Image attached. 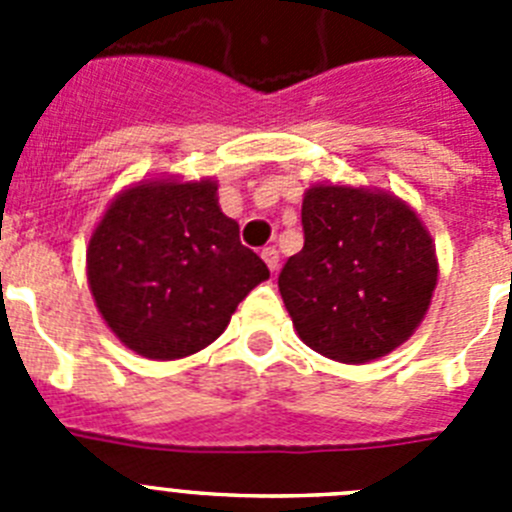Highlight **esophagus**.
Instances as JSON below:
<instances>
[{
  "label": "esophagus",
  "mask_w": 512,
  "mask_h": 512,
  "mask_svg": "<svg viewBox=\"0 0 512 512\" xmlns=\"http://www.w3.org/2000/svg\"><path fill=\"white\" fill-rule=\"evenodd\" d=\"M261 259H264V264L269 266V271L279 269V251H277V248H264V251H261Z\"/></svg>",
  "instance_id": "1"
}]
</instances>
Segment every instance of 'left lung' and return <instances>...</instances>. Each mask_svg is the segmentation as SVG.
<instances>
[{
  "label": "left lung",
  "mask_w": 512,
  "mask_h": 512,
  "mask_svg": "<svg viewBox=\"0 0 512 512\" xmlns=\"http://www.w3.org/2000/svg\"><path fill=\"white\" fill-rule=\"evenodd\" d=\"M302 228L305 246L279 274L302 343L366 364L408 341L438 282L436 246L418 212L384 189L312 184Z\"/></svg>",
  "instance_id": "left-lung-1"
}]
</instances>
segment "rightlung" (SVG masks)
Returning <instances> with one entry per match:
<instances>
[{
	"mask_svg": "<svg viewBox=\"0 0 512 512\" xmlns=\"http://www.w3.org/2000/svg\"><path fill=\"white\" fill-rule=\"evenodd\" d=\"M87 279L122 346L174 361L210 346L269 269L220 210L215 179L156 176L107 205L89 238Z\"/></svg>",
	"mask_w": 512,
	"mask_h": 512,
	"instance_id": "right-lung-1",
	"label": "right lung"
}]
</instances>
